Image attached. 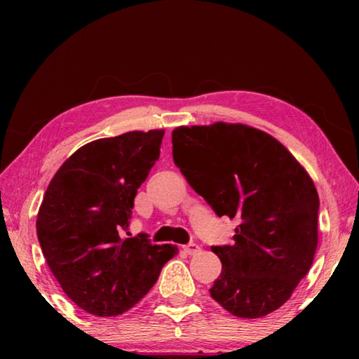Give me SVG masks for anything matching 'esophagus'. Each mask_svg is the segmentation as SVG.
I'll return each mask as SVG.
<instances>
[{"label": "esophagus", "instance_id": "esophagus-1", "mask_svg": "<svg viewBox=\"0 0 359 359\" xmlns=\"http://www.w3.org/2000/svg\"><path fill=\"white\" fill-rule=\"evenodd\" d=\"M199 250H201V248H199L198 244H193V242H190V244L184 245V252L188 253V255H196Z\"/></svg>", "mask_w": 359, "mask_h": 359}]
</instances>
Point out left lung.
I'll return each instance as SVG.
<instances>
[{"label":"left lung","mask_w":359,"mask_h":359,"mask_svg":"<svg viewBox=\"0 0 359 359\" xmlns=\"http://www.w3.org/2000/svg\"><path fill=\"white\" fill-rule=\"evenodd\" d=\"M175 166L218 217L234 218V242L210 247L222 274L210 296L241 318L290 299L318 244L320 199L283 145L252 126L218 121L172 131Z\"/></svg>","instance_id":"8db88e82"}]
</instances>
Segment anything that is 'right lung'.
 Segmentation results:
<instances>
[{"instance_id":"1","label":"right lung","mask_w":359,"mask_h":359,"mask_svg":"<svg viewBox=\"0 0 359 359\" xmlns=\"http://www.w3.org/2000/svg\"><path fill=\"white\" fill-rule=\"evenodd\" d=\"M163 136L130 131L88 142L63 163L42 199L36 231L47 264L66 296L96 317L130 311L177 253L145 234L121 236Z\"/></svg>"}]
</instances>
